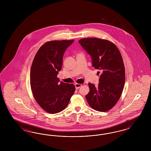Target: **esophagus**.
<instances>
[{"instance_id": "obj_1", "label": "esophagus", "mask_w": 151, "mask_h": 151, "mask_svg": "<svg viewBox=\"0 0 151 151\" xmlns=\"http://www.w3.org/2000/svg\"><path fill=\"white\" fill-rule=\"evenodd\" d=\"M82 86V84H78V83H76L75 84V88H76V89H78L80 87V86Z\"/></svg>"}]
</instances>
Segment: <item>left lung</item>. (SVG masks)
Returning <instances> with one entry per match:
<instances>
[{"instance_id": "8db88e82", "label": "left lung", "mask_w": 151, "mask_h": 151, "mask_svg": "<svg viewBox=\"0 0 151 151\" xmlns=\"http://www.w3.org/2000/svg\"><path fill=\"white\" fill-rule=\"evenodd\" d=\"M81 46L91 56L92 65L101 72L99 86L89 83L86 95L89 106L105 112L113 108L121 96L125 83V68L121 54L114 43L98 38H83Z\"/></svg>"}]
</instances>
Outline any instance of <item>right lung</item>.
<instances>
[{
	"instance_id": "1",
	"label": "right lung",
	"mask_w": 151,
	"mask_h": 151,
	"mask_svg": "<svg viewBox=\"0 0 151 151\" xmlns=\"http://www.w3.org/2000/svg\"><path fill=\"white\" fill-rule=\"evenodd\" d=\"M73 41H48L39 49L33 60L30 72L32 92L38 105L49 113L63 110L75 91L73 84L59 83L57 78L65 51Z\"/></svg>"
}]
</instances>
